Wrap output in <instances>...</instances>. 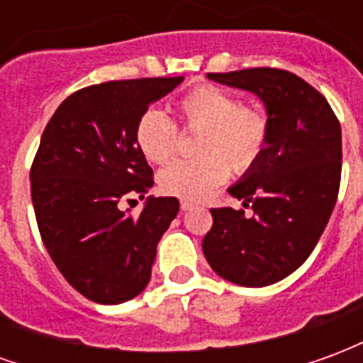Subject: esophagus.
<instances>
[{
    "label": "esophagus",
    "mask_w": 363,
    "mask_h": 363,
    "mask_svg": "<svg viewBox=\"0 0 363 363\" xmlns=\"http://www.w3.org/2000/svg\"><path fill=\"white\" fill-rule=\"evenodd\" d=\"M192 206H194V204H192V202H189V200H182L181 210H182V212H186V210H190Z\"/></svg>",
    "instance_id": "esophagus-1"
}]
</instances>
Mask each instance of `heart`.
Returning <instances> with one entry per match:
<instances>
[{
    "label": "heart",
    "mask_w": 363,
    "mask_h": 363,
    "mask_svg": "<svg viewBox=\"0 0 363 363\" xmlns=\"http://www.w3.org/2000/svg\"><path fill=\"white\" fill-rule=\"evenodd\" d=\"M182 124L200 132L194 151L200 157L177 161L161 171L159 186L165 194L198 202L233 173L257 165L268 145L270 120L255 104L239 103L233 93L216 85H198L177 101ZM134 140L151 163H167L179 143V128L165 112L147 108L135 122Z\"/></svg>",
    "instance_id": "heart-1"
}]
</instances>
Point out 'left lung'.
Wrapping results in <instances>:
<instances>
[{
	"label": "left lung",
	"instance_id": "left-lung-1",
	"mask_svg": "<svg viewBox=\"0 0 363 363\" xmlns=\"http://www.w3.org/2000/svg\"><path fill=\"white\" fill-rule=\"evenodd\" d=\"M208 77L260 96L270 135L259 163L229 189L252 213L212 208L202 251L221 278L247 288L270 286L303 264L327 228L342 171L340 122L319 91L286 69Z\"/></svg>",
	"mask_w": 363,
	"mask_h": 363
}]
</instances>
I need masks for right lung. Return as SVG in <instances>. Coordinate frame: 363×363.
Instances as JSON below:
<instances>
[{"mask_svg": "<svg viewBox=\"0 0 363 363\" xmlns=\"http://www.w3.org/2000/svg\"><path fill=\"white\" fill-rule=\"evenodd\" d=\"M181 82L91 85L67 96L44 128L30 167L38 231L62 276L95 303H124L142 294L159 239L179 213L173 196H150L140 216L120 204L142 200L153 186V171L135 145V122Z\"/></svg>", "mask_w": 363, "mask_h": 363, "instance_id": "right-lung-1", "label": "right lung"}]
</instances>
